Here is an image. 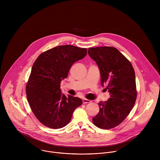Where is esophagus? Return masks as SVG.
<instances>
[{
  "label": "esophagus",
  "instance_id": "1",
  "mask_svg": "<svg viewBox=\"0 0 160 160\" xmlns=\"http://www.w3.org/2000/svg\"><path fill=\"white\" fill-rule=\"evenodd\" d=\"M83 104H87V103H89L91 102V101L88 100V99H83Z\"/></svg>",
  "mask_w": 160,
  "mask_h": 160
}]
</instances>
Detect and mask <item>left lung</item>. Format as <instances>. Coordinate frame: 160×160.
Listing matches in <instances>:
<instances>
[{"instance_id":"left-lung-1","label":"left lung","mask_w":160,"mask_h":160,"mask_svg":"<svg viewBox=\"0 0 160 160\" xmlns=\"http://www.w3.org/2000/svg\"><path fill=\"white\" fill-rule=\"evenodd\" d=\"M88 54L98 64L101 85H106L111 97L98 103L99 111L92 122L99 128L110 129L120 125L135 104V72L130 62L113 47L88 48Z\"/></svg>"}]
</instances>
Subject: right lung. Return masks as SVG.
I'll use <instances>...</instances> for the list:
<instances>
[{"mask_svg": "<svg viewBox=\"0 0 160 160\" xmlns=\"http://www.w3.org/2000/svg\"><path fill=\"white\" fill-rule=\"evenodd\" d=\"M87 49L59 45L42 53L33 64L26 87L28 102L36 118L45 126L58 129L70 123L82 100L61 93V82L73 64L87 55Z\"/></svg>", "mask_w": 160, "mask_h": 160, "instance_id": "right-lung-1", "label": "right lung"}]
</instances>
